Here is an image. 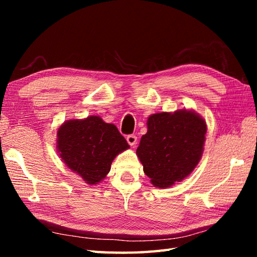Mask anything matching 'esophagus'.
<instances>
[{
    "label": "esophagus",
    "mask_w": 257,
    "mask_h": 257,
    "mask_svg": "<svg viewBox=\"0 0 257 257\" xmlns=\"http://www.w3.org/2000/svg\"><path fill=\"white\" fill-rule=\"evenodd\" d=\"M127 143L132 147H134L136 144H137V137H136L135 135L127 136Z\"/></svg>",
    "instance_id": "obj_1"
}]
</instances>
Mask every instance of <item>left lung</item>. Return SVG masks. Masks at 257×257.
I'll return each instance as SVG.
<instances>
[{"instance_id": "left-lung-1", "label": "left lung", "mask_w": 257, "mask_h": 257, "mask_svg": "<svg viewBox=\"0 0 257 257\" xmlns=\"http://www.w3.org/2000/svg\"><path fill=\"white\" fill-rule=\"evenodd\" d=\"M137 156L155 187L165 189L190 176L203 154L205 120L187 109L159 112L147 120Z\"/></svg>"}]
</instances>
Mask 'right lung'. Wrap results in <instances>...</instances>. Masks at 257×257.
<instances>
[{
  "mask_svg": "<svg viewBox=\"0 0 257 257\" xmlns=\"http://www.w3.org/2000/svg\"><path fill=\"white\" fill-rule=\"evenodd\" d=\"M57 152L65 166L87 184H98L116 156L129 149L117 127L98 116L70 119L57 130Z\"/></svg>",
  "mask_w": 257,
  "mask_h": 257,
  "instance_id": "1",
  "label": "right lung"
}]
</instances>
